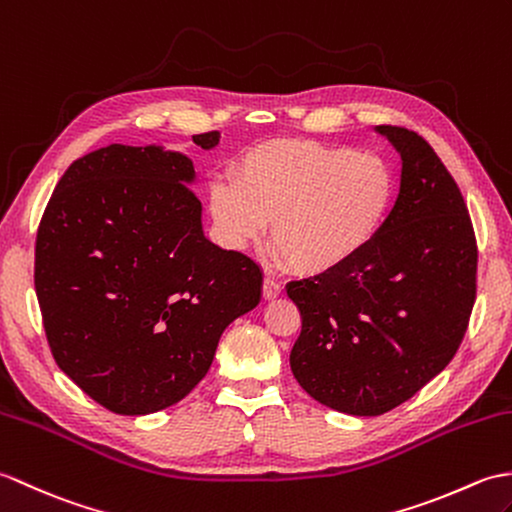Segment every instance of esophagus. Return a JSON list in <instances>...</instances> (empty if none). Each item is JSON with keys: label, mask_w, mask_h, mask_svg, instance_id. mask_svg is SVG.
<instances>
[{"label": "esophagus", "mask_w": 512, "mask_h": 512, "mask_svg": "<svg viewBox=\"0 0 512 512\" xmlns=\"http://www.w3.org/2000/svg\"><path fill=\"white\" fill-rule=\"evenodd\" d=\"M280 291H282L280 282L271 280V278H265V282H263V298L265 300H276L278 295H280Z\"/></svg>", "instance_id": "obj_1"}]
</instances>
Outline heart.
I'll use <instances>...</instances> for the list:
<instances>
[{"label":"heart","mask_w":512,"mask_h":512,"mask_svg":"<svg viewBox=\"0 0 512 512\" xmlns=\"http://www.w3.org/2000/svg\"><path fill=\"white\" fill-rule=\"evenodd\" d=\"M396 203V179L377 153L313 140H271L247 151L234 186L212 190L227 243L247 245L271 223V245L300 274L342 269L377 241Z\"/></svg>","instance_id":"1"}]
</instances>
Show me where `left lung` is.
Returning <instances> with one entry per match:
<instances>
[{
  "instance_id": "left-lung-1",
  "label": "left lung",
  "mask_w": 512,
  "mask_h": 512,
  "mask_svg": "<svg viewBox=\"0 0 512 512\" xmlns=\"http://www.w3.org/2000/svg\"><path fill=\"white\" fill-rule=\"evenodd\" d=\"M377 131L403 162L383 232L342 269L287 285L302 317L293 377L317 403L352 416L394 410L447 368L478 274L473 223L445 164L416 131Z\"/></svg>"
}]
</instances>
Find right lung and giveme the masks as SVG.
Segmentation results:
<instances>
[{"instance_id": "1", "label": "right lung", "mask_w": 512, "mask_h": 512, "mask_svg": "<svg viewBox=\"0 0 512 512\" xmlns=\"http://www.w3.org/2000/svg\"><path fill=\"white\" fill-rule=\"evenodd\" d=\"M221 133L192 135L201 149ZM195 166L162 146L76 160L37 230L34 289L52 357L109 412H160L206 377L221 333L260 302L263 271L210 243Z\"/></svg>"}]
</instances>
